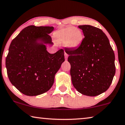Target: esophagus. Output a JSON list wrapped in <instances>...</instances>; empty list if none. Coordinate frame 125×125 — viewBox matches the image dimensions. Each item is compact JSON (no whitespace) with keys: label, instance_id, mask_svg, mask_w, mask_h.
<instances>
[{"label":"esophagus","instance_id":"esophagus-1","mask_svg":"<svg viewBox=\"0 0 125 125\" xmlns=\"http://www.w3.org/2000/svg\"><path fill=\"white\" fill-rule=\"evenodd\" d=\"M64 57H65V59H66V60H67V58H68V55L67 53H66V52L64 53Z\"/></svg>","mask_w":125,"mask_h":125}]
</instances>
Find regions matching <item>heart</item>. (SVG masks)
<instances>
[{"label": "heart", "mask_w": 125, "mask_h": 125, "mask_svg": "<svg viewBox=\"0 0 125 125\" xmlns=\"http://www.w3.org/2000/svg\"><path fill=\"white\" fill-rule=\"evenodd\" d=\"M59 44H64L70 49L78 47L82 42L83 36L80 29L76 27H66L57 30L54 34Z\"/></svg>", "instance_id": "heart-1"}]
</instances>
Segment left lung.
I'll use <instances>...</instances> for the list:
<instances>
[{"label": "left lung", "mask_w": 125, "mask_h": 125, "mask_svg": "<svg viewBox=\"0 0 125 125\" xmlns=\"http://www.w3.org/2000/svg\"><path fill=\"white\" fill-rule=\"evenodd\" d=\"M84 38L69 55L72 84L81 94L96 96L108 90L115 74V54L106 35L90 25H79Z\"/></svg>", "instance_id": "1"}]
</instances>
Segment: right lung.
Masks as SVG:
<instances>
[{
  "label": "right lung",
  "mask_w": 125,
  "mask_h": 125,
  "mask_svg": "<svg viewBox=\"0 0 125 125\" xmlns=\"http://www.w3.org/2000/svg\"><path fill=\"white\" fill-rule=\"evenodd\" d=\"M53 31V27L29 25L11 41L5 60L7 74L24 94L38 96L50 90L64 61L63 49L54 54L47 51V44H53L49 35Z\"/></svg>",
  "instance_id": "add662e5"
}]
</instances>
